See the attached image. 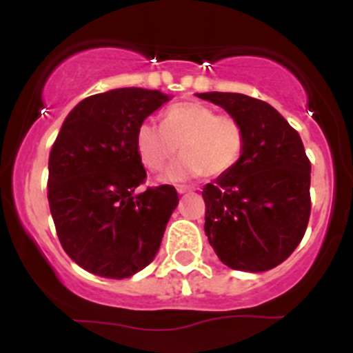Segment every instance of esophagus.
Here are the masks:
<instances>
[{
	"instance_id": "esophagus-1",
	"label": "esophagus",
	"mask_w": 353,
	"mask_h": 353,
	"mask_svg": "<svg viewBox=\"0 0 353 353\" xmlns=\"http://www.w3.org/2000/svg\"><path fill=\"white\" fill-rule=\"evenodd\" d=\"M176 189L179 194H184V192H189V190H192V188H188V185H177Z\"/></svg>"
}]
</instances>
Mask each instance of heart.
<instances>
[{"label":"heart","mask_w":353,"mask_h":353,"mask_svg":"<svg viewBox=\"0 0 353 353\" xmlns=\"http://www.w3.org/2000/svg\"><path fill=\"white\" fill-rule=\"evenodd\" d=\"M244 143V129L236 117L217 114L197 101L172 104L163 124L145 119L136 131L137 154L151 171L163 169L179 145L182 156L164 172V181L224 176L239 163Z\"/></svg>","instance_id":"b5f03b06"}]
</instances>
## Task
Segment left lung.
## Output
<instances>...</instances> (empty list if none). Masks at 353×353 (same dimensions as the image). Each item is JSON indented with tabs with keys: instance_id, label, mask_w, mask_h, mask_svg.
Wrapping results in <instances>:
<instances>
[{
	"instance_id": "8db88e82",
	"label": "left lung",
	"mask_w": 353,
	"mask_h": 353,
	"mask_svg": "<svg viewBox=\"0 0 353 353\" xmlns=\"http://www.w3.org/2000/svg\"><path fill=\"white\" fill-rule=\"evenodd\" d=\"M197 98L224 108L245 137L239 163L202 189L209 244L234 270L274 269L309 224L310 161L301 136L265 101L216 91Z\"/></svg>"
}]
</instances>
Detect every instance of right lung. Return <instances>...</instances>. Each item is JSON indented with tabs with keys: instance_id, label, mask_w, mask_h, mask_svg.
Instances as JSON below:
<instances>
[{
	"instance_id": "1",
	"label": "right lung",
	"mask_w": 353,
	"mask_h": 353,
	"mask_svg": "<svg viewBox=\"0 0 353 353\" xmlns=\"http://www.w3.org/2000/svg\"><path fill=\"white\" fill-rule=\"evenodd\" d=\"M169 96L123 88L83 99L50 152L48 201L59 242L76 264L108 279L143 270L159 250L179 196L144 184L136 131Z\"/></svg>"
}]
</instances>
